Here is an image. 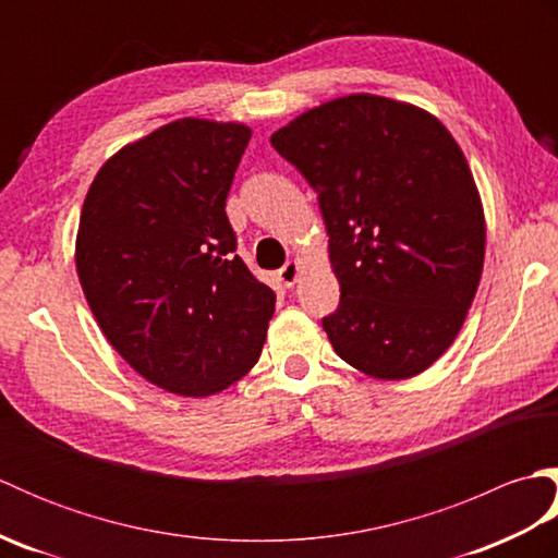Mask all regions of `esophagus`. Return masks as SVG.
<instances>
[{"mask_svg": "<svg viewBox=\"0 0 558 558\" xmlns=\"http://www.w3.org/2000/svg\"><path fill=\"white\" fill-rule=\"evenodd\" d=\"M300 270H302V268H300L298 260H288V264L278 270V278H280L282 286L292 288L294 282H298V278H300Z\"/></svg>", "mask_w": 558, "mask_h": 558, "instance_id": "1", "label": "esophagus"}]
</instances>
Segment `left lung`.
Returning a JSON list of instances; mask_svg holds the SVG:
<instances>
[{
	"label": "left lung",
	"instance_id": "left-lung-1",
	"mask_svg": "<svg viewBox=\"0 0 558 558\" xmlns=\"http://www.w3.org/2000/svg\"><path fill=\"white\" fill-rule=\"evenodd\" d=\"M318 196L340 304L324 316L354 369L410 378L448 350L484 264V213L448 129L414 105L348 96L270 136Z\"/></svg>",
	"mask_w": 558,
	"mask_h": 558
}]
</instances>
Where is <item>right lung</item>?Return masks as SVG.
<instances>
[{
    "label": "right lung",
    "mask_w": 558,
    "mask_h": 558,
    "mask_svg": "<svg viewBox=\"0 0 558 558\" xmlns=\"http://www.w3.org/2000/svg\"><path fill=\"white\" fill-rule=\"evenodd\" d=\"M252 129L177 120L102 165L76 270L110 345L170 393H218L256 364L276 292L236 256L225 213Z\"/></svg>",
    "instance_id": "obj_1"
}]
</instances>
